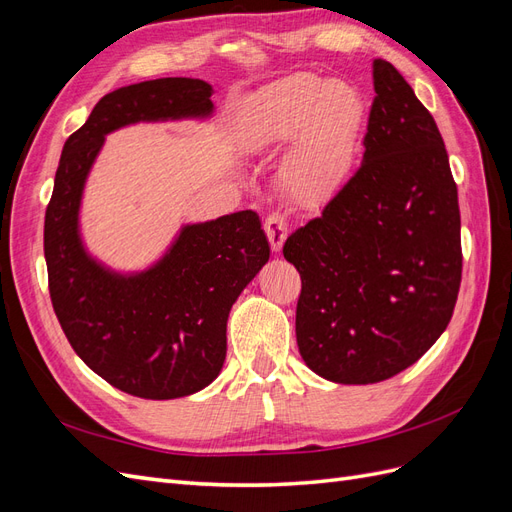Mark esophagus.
Instances as JSON below:
<instances>
[{
	"label": "esophagus",
	"instance_id": "34e87169",
	"mask_svg": "<svg viewBox=\"0 0 512 512\" xmlns=\"http://www.w3.org/2000/svg\"><path fill=\"white\" fill-rule=\"evenodd\" d=\"M265 232H267V239L271 243V250L273 252H280L282 245L288 237V222L282 213H271L269 218L265 220Z\"/></svg>",
	"mask_w": 512,
	"mask_h": 512
}]
</instances>
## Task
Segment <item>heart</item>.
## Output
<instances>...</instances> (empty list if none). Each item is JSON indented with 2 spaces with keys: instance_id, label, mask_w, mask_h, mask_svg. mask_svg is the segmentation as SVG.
I'll list each match as a JSON object with an SVG mask.
<instances>
[{
  "instance_id": "b5f03b06",
  "label": "heart",
  "mask_w": 512,
  "mask_h": 512,
  "mask_svg": "<svg viewBox=\"0 0 512 512\" xmlns=\"http://www.w3.org/2000/svg\"><path fill=\"white\" fill-rule=\"evenodd\" d=\"M365 117L356 87L318 74H292L256 96L243 126V147L267 151L294 138L282 164V185L294 203L312 207L346 181Z\"/></svg>"
}]
</instances>
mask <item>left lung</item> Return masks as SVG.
Wrapping results in <instances>:
<instances>
[{
	"mask_svg": "<svg viewBox=\"0 0 512 512\" xmlns=\"http://www.w3.org/2000/svg\"><path fill=\"white\" fill-rule=\"evenodd\" d=\"M365 153L284 258L301 275L297 344L339 384L393 378L436 344L461 284L457 183L442 134L397 68L374 59Z\"/></svg>",
	"mask_w": 512,
	"mask_h": 512,
	"instance_id": "left-lung-1",
	"label": "left lung"
}]
</instances>
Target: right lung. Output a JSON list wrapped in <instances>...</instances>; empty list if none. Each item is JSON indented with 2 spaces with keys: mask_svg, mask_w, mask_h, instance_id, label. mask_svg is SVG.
Segmentation results:
<instances>
[{
  "mask_svg": "<svg viewBox=\"0 0 512 512\" xmlns=\"http://www.w3.org/2000/svg\"><path fill=\"white\" fill-rule=\"evenodd\" d=\"M211 96L209 83L183 76L106 94L66 141L46 207L44 258L61 329L89 369L134 397L177 399L218 378L230 307L269 260V241L254 211L230 213L183 226L151 269L121 275L83 247V188L108 132L209 117Z\"/></svg>",
  "mask_w": 512,
  "mask_h": 512,
  "instance_id": "right-lung-1",
  "label": "right lung"
}]
</instances>
